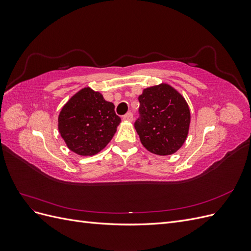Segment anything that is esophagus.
Here are the masks:
<instances>
[{
  "mask_svg": "<svg viewBox=\"0 0 251 251\" xmlns=\"http://www.w3.org/2000/svg\"><path fill=\"white\" fill-rule=\"evenodd\" d=\"M124 120H126V121H132L133 120L132 113H126V115L124 116Z\"/></svg>",
  "mask_w": 251,
  "mask_h": 251,
  "instance_id": "34e87169",
  "label": "esophagus"
}]
</instances>
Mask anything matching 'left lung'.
<instances>
[{
    "instance_id": "8db88e82",
    "label": "left lung",
    "mask_w": 251,
    "mask_h": 251,
    "mask_svg": "<svg viewBox=\"0 0 251 251\" xmlns=\"http://www.w3.org/2000/svg\"><path fill=\"white\" fill-rule=\"evenodd\" d=\"M141 117L135 123L142 146L159 156L173 155L183 146L191 111L178 90L166 82L143 89L138 97Z\"/></svg>"
}]
</instances>
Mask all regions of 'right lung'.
I'll use <instances>...</instances> for the list:
<instances>
[{"instance_id":"right-lung-1","label":"right lung","mask_w":251,"mask_h":251,"mask_svg":"<svg viewBox=\"0 0 251 251\" xmlns=\"http://www.w3.org/2000/svg\"><path fill=\"white\" fill-rule=\"evenodd\" d=\"M115 105L90 87L70 97L58 114V133L67 148L79 156H94L108 146L120 117Z\"/></svg>"}]
</instances>
